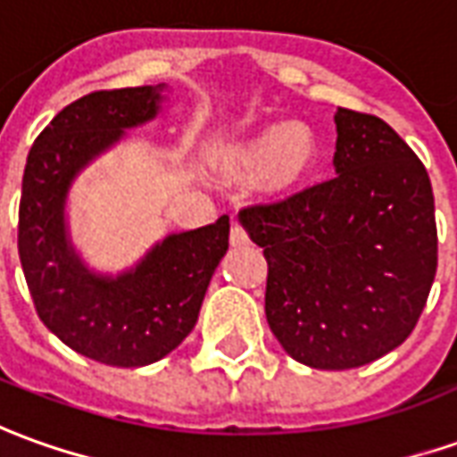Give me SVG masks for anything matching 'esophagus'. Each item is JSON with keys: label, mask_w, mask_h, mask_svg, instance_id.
Segmentation results:
<instances>
[{"label": "esophagus", "mask_w": 457, "mask_h": 457, "mask_svg": "<svg viewBox=\"0 0 457 457\" xmlns=\"http://www.w3.org/2000/svg\"><path fill=\"white\" fill-rule=\"evenodd\" d=\"M229 245L232 247H245V245H250V235H247V229L242 228V225H232V229H229Z\"/></svg>", "instance_id": "esophagus-1"}]
</instances>
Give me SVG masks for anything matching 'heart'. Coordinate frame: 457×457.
I'll use <instances>...</instances> for the list:
<instances>
[{"mask_svg":"<svg viewBox=\"0 0 457 457\" xmlns=\"http://www.w3.org/2000/svg\"><path fill=\"white\" fill-rule=\"evenodd\" d=\"M317 155V133L302 120H292L247 133L225 151L222 165L235 178H264L274 190H287L312 173Z\"/></svg>","mask_w":457,"mask_h":457,"instance_id":"b5f03b06","label":"heart"}]
</instances>
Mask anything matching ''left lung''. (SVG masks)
Masks as SVG:
<instances>
[{"instance_id": "1", "label": "left lung", "mask_w": 457, "mask_h": 457, "mask_svg": "<svg viewBox=\"0 0 457 457\" xmlns=\"http://www.w3.org/2000/svg\"><path fill=\"white\" fill-rule=\"evenodd\" d=\"M337 178L245 207L267 260L264 314L295 361L344 371L408 339L438 267L430 178L386 120L339 108Z\"/></svg>"}]
</instances>
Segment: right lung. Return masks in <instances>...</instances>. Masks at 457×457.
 I'll list each match as a JSON object with an SVG mask.
<instances>
[{
	"mask_svg": "<svg viewBox=\"0 0 457 457\" xmlns=\"http://www.w3.org/2000/svg\"><path fill=\"white\" fill-rule=\"evenodd\" d=\"M165 84L94 91L59 111L29 151L19 203V260L37 314L69 349L108 366H148L193 331L229 245V218L168 235L120 274L76 252L66 222L73 180L129 129L161 113Z\"/></svg>",
	"mask_w": 457,
	"mask_h": 457,
	"instance_id": "right-lung-1",
	"label": "right lung"
}]
</instances>
